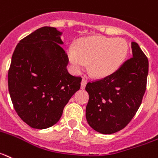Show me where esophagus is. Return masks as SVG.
Instances as JSON below:
<instances>
[{"mask_svg":"<svg viewBox=\"0 0 158 158\" xmlns=\"http://www.w3.org/2000/svg\"><path fill=\"white\" fill-rule=\"evenodd\" d=\"M86 84H87V80H85V79H82L81 83V88L82 89H84L85 88Z\"/></svg>","mask_w":158,"mask_h":158,"instance_id":"obj_1","label":"esophagus"}]
</instances>
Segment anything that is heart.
I'll return each mask as SVG.
<instances>
[{"label": "heart", "mask_w": 158, "mask_h": 158, "mask_svg": "<svg viewBox=\"0 0 158 158\" xmlns=\"http://www.w3.org/2000/svg\"><path fill=\"white\" fill-rule=\"evenodd\" d=\"M129 45L121 38L94 36L71 45L68 56L73 69L81 72L89 62L90 73L97 77L109 76L118 69L127 57Z\"/></svg>", "instance_id": "1"}]
</instances>
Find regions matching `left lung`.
I'll use <instances>...</instances> for the list:
<instances>
[{"label": "left lung", "mask_w": 158, "mask_h": 158, "mask_svg": "<svg viewBox=\"0 0 158 158\" xmlns=\"http://www.w3.org/2000/svg\"><path fill=\"white\" fill-rule=\"evenodd\" d=\"M133 57L114 73L88 82L86 119L97 132L111 134L130 122L141 106L146 89L149 61L136 42H132Z\"/></svg>", "instance_id": "left-lung-1"}]
</instances>
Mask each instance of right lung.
<instances>
[{
  "instance_id": "obj_1",
  "label": "right lung",
  "mask_w": 158,
  "mask_h": 158,
  "mask_svg": "<svg viewBox=\"0 0 158 158\" xmlns=\"http://www.w3.org/2000/svg\"><path fill=\"white\" fill-rule=\"evenodd\" d=\"M61 33L44 26L21 39L16 46L8 73L13 107L33 129L51 127L60 120L81 77L68 72L69 57L60 46Z\"/></svg>"
}]
</instances>
